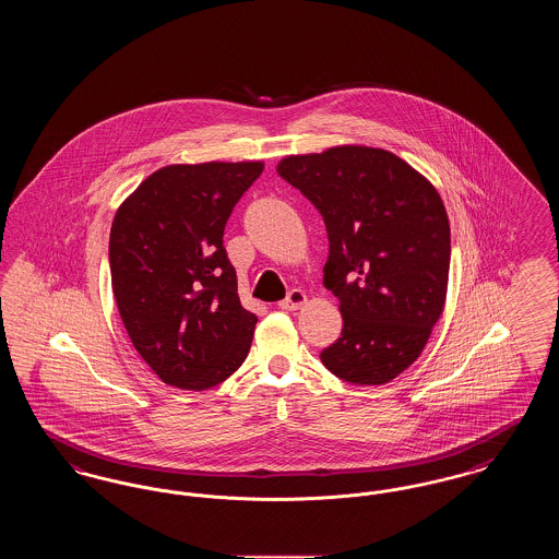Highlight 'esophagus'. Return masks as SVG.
I'll return each mask as SVG.
<instances>
[{
    "instance_id": "obj_1",
    "label": "esophagus",
    "mask_w": 559,
    "mask_h": 559,
    "mask_svg": "<svg viewBox=\"0 0 559 559\" xmlns=\"http://www.w3.org/2000/svg\"><path fill=\"white\" fill-rule=\"evenodd\" d=\"M306 301H308V295H306V293L299 292V289H293V292L287 295V299H283L278 306H281V310L293 312V310H299L301 306H306Z\"/></svg>"
}]
</instances>
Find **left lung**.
Here are the masks:
<instances>
[{
  "mask_svg": "<svg viewBox=\"0 0 559 559\" xmlns=\"http://www.w3.org/2000/svg\"><path fill=\"white\" fill-rule=\"evenodd\" d=\"M276 171L314 203L329 235L324 287L344 329L322 365L356 385L396 379L444 312L451 226L438 190L394 153L360 144L289 155Z\"/></svg>",
  "mask_w": 559,
  "mask_h": 559,
  "instance_id": "1",
  "label": "left lung"
}]
</instances>
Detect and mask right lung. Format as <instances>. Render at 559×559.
<instances>
[{"label":"right lung","instance_id":"obj_1","mask_svg":"<svg viewBox=\"0 0 559 559\" xmlns=\"http://www.w3.org/2000/svg\"><path fill=\"white\" fill-rule=\"evenodd\" d=\"M262 171V160L165 165L115 213V301L133 347L171 388L210 390L247 358L258 319L240 306L222 237Z\"/></svg>","mask_w":559,"mask_h":559}]
</instances>
